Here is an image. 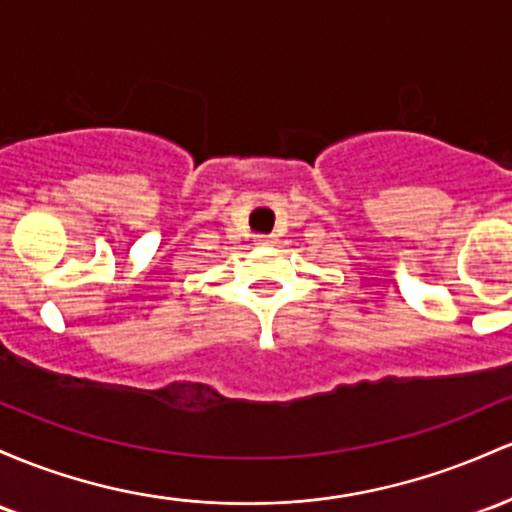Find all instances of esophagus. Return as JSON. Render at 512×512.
Here are the masks:
<instances>
[{"instance_id":"esophagus-1","label":"esophagus","mask_w":512,"mask_h":512,"mask_svg":"<svg viewBox=\"0 0 512 512\" xmlns=\"http://www.w3.org/2000/svg\"><path fill=\"white\" fill-rule=\"evenodd\" d=\"M257 245H274V238H260L257 240Z\"/></svg>"}]
</instances>
